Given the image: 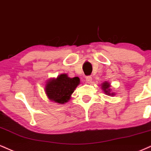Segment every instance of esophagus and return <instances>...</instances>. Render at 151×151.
<instances>
[{
	"label": "esophagus",
	"mask_w": 151,
	"mask_h": 151,
	"mask_svg": "<svg viewBox=\"0 0 151 151\" xmlns=\"http://www.w3.org/2000/svg\"><path fill=\"white\" fill-rule=\"evenodd\" d=\"M93 81V78H92L91 76H88L86 77V82L88 83H91Z\"/></svg>",
	"instance_id": "1"
}]
</instances>
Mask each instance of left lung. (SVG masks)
Listing matches in <instances>:
<instances>
[{"label":"left lung","instance_id":"obj_1","mask_svg":"<svg viewBox=\"0 0 151 151\" xmlns=\"http://www.w3.org/2000/svg\"><path fill=\"white\" fill-rule=\"evenodd\" d=\"M101 88L103 90L104 93H105L106 95H109V96H114L115 95L114 93H111V90L110 88L111 85L109 82H107V81L104 82L102 85H101Z\"/></svg>","mask_w":151,"mask_h":151}]
</instances>
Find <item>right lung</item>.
<instances>
[{
	"mask_svg": "<svg viewBox=\"0 0 151 151\" xmlns=\"http://www.w3.org/2000/svg\"><path fill=\"white\" fill-rule=\"evenodd\" d=\"M78 77L69 78L66 73L61 74L57 78L48 80L45 86V93L52 102L65 104L70 100L74 90L81 83Z\"/></svg>",
	"mask_w": 151,
	"mask_h": 151,
	"instance_id": "right-lung-1",
	"label": "right lung"
}]
</instances>
